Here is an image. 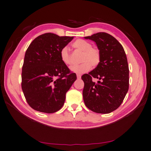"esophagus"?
<instances>
[{
  "mask_svg": "<svg viewBox=\"0 0 151 151\" xmlns=\"http://www.w3.org/2000/svg\"><path fill=\"white\" fill-rule=\"evenodd\" d=\"M81 76L80 74H78H78H77V78L81 79Z\"/></svg>",
  "mask_w": 151,
  "mask_h": 151,
  "instance_id": "1",
  "label": "esophagus"
}]
</instances>
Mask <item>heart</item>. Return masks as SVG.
<instances>
[{
	"mask_svg": "<svg viewBox=\"0 0 151 151\" xmlns=\"http://www.w3.org/2000/svg\"><path fill=\"white\" fill-rule=\"evenodd\" d=\"M73 47L83 52L79 65L71 66V71L77 73H83L89 71L91 66H96L101 60V53L98 48L92 47L91 43L83 39H78L72 44ZM60 58L62 62L66 65L72 64L69 49L66 46L63 47L60 52Z\"/></svg>",
	"mask_w": 151,
	"mask_h": 151,
	"instance_id": "b5f03b06",
	"label": "heart"
}]
</instances>
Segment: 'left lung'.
Here are the masks:
<instances>
[{
    "label": "left lung",
    "instance_id": "8db88e82",
    "mask_svg": "<svg viewBox=\"0 0 151 151\" xmlns=\"http://www.w3.org/2000/svg\"><path fill=\"white\" fill-rule=\"evenodd\" d=\"M85 39L94 41L101 53L96 68L83 75V100L87 108L109 114L121 105L129 90V70L122 45L111 35L99 32ZM93 78L99 79L97 83Z\"/></svg>",
    "mask_w": 151,
    "mask_h": 151
}]
</instances>
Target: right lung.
<instances>
[{
  "label": "right lung",
  "mask_w": 151,
  "mask_h": 151,
  "mask_svg": "<svg viewBox=\"0 0 151 151\" xmlns=\"http://www.w3.org/2000/svg\"><path fill=\"white\" fill-rule=\"evenodd\" d=\"M73 39L46 33L33 40L26 50L21 86L26 101L37 111L53 113L64 105L66 93L77 76L62 62L60 52Z\"/></svg>",
  "instance_id": "obj_1"
}]
</instances>
